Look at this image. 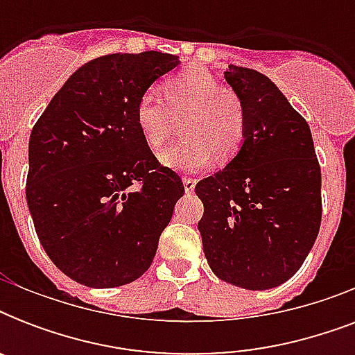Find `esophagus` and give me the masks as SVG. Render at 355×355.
Wrapping results in <instances>:
<instances>
[{
    "label": "esophagus",
    "instance_id": "34e87169",
    "mask_svg": "<svg viewBox=\"0 0 355 355\" xmlns=\"http://www.w3.org/2000/svg\"><path fill=\"white\" fill-rule=\"evenodd\" d=\"M182 184H184V189H186V193H191L195 189V180L191 177H184L182 178Z\"/></svg>",
    "mask_w": 355,
    "mask_h": 355
}]
</instances>
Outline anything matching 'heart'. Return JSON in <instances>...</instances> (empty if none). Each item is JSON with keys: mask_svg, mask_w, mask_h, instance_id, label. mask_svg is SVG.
Masks as SVG:
<instances>
[{"mask_svg": "<svg viewBox=\"0 0 355 355\" xmlns=\"http://www.w3.org/2000/svg\"><path fill=\"white\" fill-rule=\"evenodd\" d=\"M162 99L155 90L145 92L134 108V119L145 144L156 149L173 130L175 118H186L177 144L158 155L167 169L195 173L214 162L216 155L228 160L236 155L245 138L247 112L241 97L205 68L184 69L164 83Z\"/></svg>", "mask_w": 355, "mask_h": 355, "instance_id": "b5f03b06", "label": "heart"}]
</instances>
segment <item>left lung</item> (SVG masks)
<instances>
[{"mask_svg":"<svg viewBox=\"0 0 355 355\" xmlns=\"http://www.w3.org/2000/svg\"><path fill=\"white\" fill-rule=\"evenodd\" d=\"M225 79L247 112L227 166L200 180L202 248L214 275L263 291L291 278L320 228V167L306 119L270 79L228 66Z\"/></svg>","mask_w":355,"mask_h":355,"instance_id":"left-lung-1","label":"left lung"}]
</instances>
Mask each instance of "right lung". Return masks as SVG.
<instances>
[{
    "instance_id": "obj_1",
    "label": "right lung",
    "mask_w": 355,
    "mask_h": 355,
    "mask_svg": "<svg viewBox=\"0 0 355 355\" xmlns=\"http://www.w3.org/2000/svg\"><path fill=\"white\" fill-rule=\"evenodd\" d=\"M178 64L160 51L96 58L64 83L31 132L25 197L36 236L83 286L138 280L184 195L134 119L139 97Z\"/></svg>"
}]
</instances>
